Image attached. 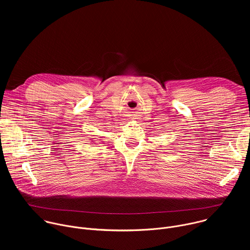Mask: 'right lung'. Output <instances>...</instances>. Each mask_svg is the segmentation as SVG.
<instances>
[{
    "label": "right lung",
    "instance_id": "obj_1",
    "mask_svg": "<svg viewBox=\"0 0 250 250\" xmlns=\"http://www.w3.org/2000/svg\"><path fill=\"white\" fill-rule=\"evenodd\" d=\"M92 141H93V140H92Z\"/></svg>",
    "mask_w": 250,
    "mask_h": 250
}]
</instances>
